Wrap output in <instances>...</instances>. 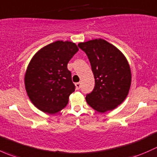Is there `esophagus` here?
<instances>
[{"label":"esophagus","mask_w":157,"mask_h":157,"mask_svg":"<svg viewBox=\"0 0 157 157\" xmlns=\"http://www.w3.org/2000/svg\"><path fill=\"white\" fill-rule=\"evenodd\" d=\"M75 86L76 88H77V90H79V89L80 88V86H81V83H80V82H79V83H76Z\"/></svg>","instance_id":"1"}]
</instances>
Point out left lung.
Returning a JSON list of instances; mask_svg holds the SVG:
<instances>
[{
    "mask_svg": "<svg viewBox=\"0 0 157 157\" xmlns=\"http://www.w3.org/2000/svg\"><path fill=\"white\" fill-rule=\"evenodd\" d=\"M87 55L95 87L87 94V104L99 112L113 110L127 97L131 83L130 65L122 52L102 39L78 44Z\"/></svg>",
    "mask_w": 157,
    "mask_h": 157,
    "instance_id": "left-lung-1",
    "label": "left lung"
}]
</instances>
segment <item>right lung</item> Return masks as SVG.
<instances>
[{
  "instance_id": "right-lung-1",
  "label": "right lung",
  "mask_w": 157,
  "mask_h": 157,
  "mask_svg": "<svg viewBox=\"0 0 157 157\" xmlns=\"http://www.w3.org/2000/svg\"><path fill=\"white\" fill-rule=\"evenodd\" d=\"M78 50L74 42L56 41L32 58L25 74V88L32 103L40 111L55 114L67 105L75 90L67 63Z\"/></svg>"
}]
</instances>
